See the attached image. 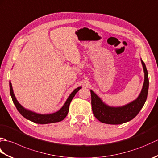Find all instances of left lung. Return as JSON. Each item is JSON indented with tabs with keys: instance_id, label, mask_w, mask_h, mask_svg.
Instances as JSON below:
<instances>
[{
	"instance_id": "8db88e82",
	"label": "left lung",
	"mask_w": 158,
	"mask_h": 158,
	"mask_svg": "<svg viewBox=\"0 0 158 158\" xmlns=\"http://www.w3.org/2000/svg\"><path fill=\"white\" fill-rule=\"evenodd\" d=\"M144 71V83L139 96L125 105L114 106L107 105L96 94L90 90L93 114L100 122L108 124H122L132 120L145 105L149 89V77L145 64L140 58Z\"/></svg>"
}]
</instances>
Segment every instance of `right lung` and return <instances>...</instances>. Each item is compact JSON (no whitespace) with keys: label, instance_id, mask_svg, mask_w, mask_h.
Listing matches in <instances>:
<instances>
[{"label":"right lung","instance_id":"add662e5","mask_svg":"<svg viewBox=\"0 0 158 158\" xmlns=\"http://www.w3.org/2000/svg\"><path fill=\"white\" fill-rule=\"evenodd\" d=\"M9 88H10V94H11V98L13 103H14L15 106H16L17 109H18L19 113L24 117V118L27 119L31 122H35L36 123L39 124H47V123H56L61 122L62 120L65 118L66 115H68L69 110V105L70 103L73 100V97L75 96L77 92L81 88V87H78L74 91L72 92L70 94L68 98L66 100L65 103L64 105L60 108V110L58 111L53 113L49 114H41L37 113L32 110L27 109L20 105L19 102L16 99L14 92L13 90V87L11 81H9Z\"/></svg>","mask_w":158,"mask_h":158}]
</instances>
